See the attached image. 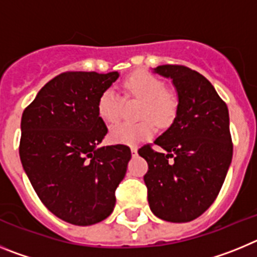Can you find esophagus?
Wrapping results in <instances>:
<instances>
[{"label": "esophagus", "mask_w": 257, "mask_h": 257, "mask_svg": "<svg viewBox=\"0 0 257 257\" xmlns=\"http://www.w3.org/2000/svg\"><path fill=\"white\" fill-rule=\"evenodd\" d=\"M131 153H133V156H136L138 154V148L136 147H131Z\"/></svg>", "instance_id": "34e87169"}]
</instances>
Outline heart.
<instances>
[{
	"label": "heart",
	"mask_w": 257,
	"mask_h": 257,
	"mask_svg": "<svg viewBox=\"0 0 257 257\" xmlns=\"http://www.w3.org/2000/svg\"><path fill=\"white\" fill-rule=\"evenodd\" d=\"M127 99H139V122H122L112 127L110 139L119 144L136 145L151 139L156 133V123L167 127L174 122L179 110L178 94L166 88L165 82L154 74L138 70L122 82ZM122 97L113 90L105 88L97 97V114L106 123H115L122 114Z\"/></svg>",
	"instance_id": "obj_1"
}]
</instances>
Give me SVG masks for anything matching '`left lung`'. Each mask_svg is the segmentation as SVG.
<instances>
[{
  "mask_svg": "<svg viewBox=\"0 0 257 257\" xmlns=\"http://www.w3.org/2000/svg\"><path fill=\"white\" fill-rule=\"evenodd\" d=\"M154 72L172 79L179 110L169 130L138 151L148 162L144 175L152 212L171 222L197 219L213 203L233 157L225 101L211 82L184 65H160Z\"/></svg>",
  "mask_w": 257,
  "mask_h": 257,
  "instance_id": "1",
  "label": "left lung"
}]
</instances>
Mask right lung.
<instances>
[{
    "label": "right lung",
    "mask_w": 257,
    "mask_h": 257,
    "mask_svg": "<svg viewBox=\"0 0 257 257\" xmlns=\"http://www.w3.org/2000/svg\"><path fill=\"white\" fill-rule=\"evenodd\" d=\"M118 76L60 73L23 112V169L47 210L73 225H92L112 213L131 158L127 145L97 147L108 133L97 97Z\"/></svg>",
    "instance_id": "obj_1"
}]
</instances>
